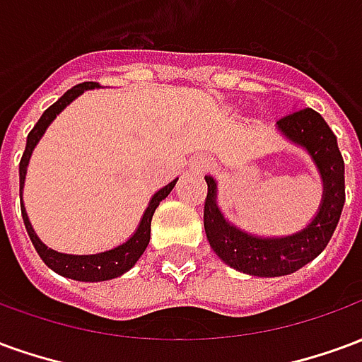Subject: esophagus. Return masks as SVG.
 Here are the masks:
<instances>
[{"label":"esophagus","mask_w":362,"mask_h":362,"mask_svg":"<svg viewBox=\"0 0 362 362\" xmlns=\"http://www.w3.org/2000/svg\"><path fill=\"white\" fill-rule=\"evenodd\" d=\"M207 166H209V158H199V160H197L196 168L197 170H205Z\"/></svg>","instance_id":"1"}]
</instances>
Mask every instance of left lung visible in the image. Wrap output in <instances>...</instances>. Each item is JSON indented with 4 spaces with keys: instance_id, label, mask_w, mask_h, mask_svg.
I'll return each mask as SVG.
<instances>
[{
    "instance_id": "8db88e82",
    "label": "left lung",
    "mask_w": 362,
    "mask_h": 362,
    "mask_svg": "<svg viewBox=\"0 0 362 362\" xmlns=\"http://www.w3.org/2000/svg\"><path fill=\"white\" fill-rule=\"evenodd\" d=\"M288 141L303 147L318 168L324 184L316 217L295 235L256 236L225 219L217 205V182L205 176L207 197L204 227L213 252L227 266L256 277H281L295 273L326 248L341 217L345 204V165L337 137L326 119L312 108L296 110L277 122Z\"/></svg>"
}]
</instances>
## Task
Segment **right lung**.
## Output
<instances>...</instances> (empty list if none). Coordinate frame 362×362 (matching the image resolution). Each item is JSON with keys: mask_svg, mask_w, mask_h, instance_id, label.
<instances>
[{"mask_svg": "<svg viewBox=\"0 0 362 362\" xmlns=\"http://www.w3.org/2000/svg\"><path fill=\"white\" fill-rule=\"evenodd\" d=\"M100 85L98 83H81V85H75L74 89H69L64 96H59L56 103L52 104L48 110L44 112L40 119L36 122V126L30 129V134L27 137V147H25V153H23V158H21L19 165V194L21 199H23V188H25V178H27V166L28 160H30V155L35 151L36 143L40 141V137L46 132V127L50 126L54 118L58 116L59 112L66 108L67 104L74 103L77 96L85 93L87 89H98ZM178 180V178H176ZM176 180H173L170 184H166L165 188H160L151 197L147 209L143 213L141 221H139V227L135 228V233L126 243L119 244L116 248L106 252H98V254H89V256H75V254H62V252H56L48 248L46 244L36 236L35 228L28 221L27 209L21 202V213H23V221H25V227H27V233L30 236V240L35 244L38 256L42 258V262L46 266L54 269L59 275L64 277H69V279L75 281H89V283H95V281H108L114 279V277H119L122 273H126L127 269H132L135 266V262L141 258V254L147 248L151 238V219H153V213L158 207V204L165 199L173 188L176 186Z\"/></svg>", "mask_w": 362, "mask_h": 362, "instance_id": "obj_1", "label": "right lung"}]
</instances>
